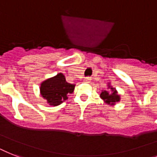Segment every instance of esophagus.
<instances>
[{
    "label": "esophagus",
    "mask_w": 157,
    "mask_h": 157,
    "mask_svg": "<svg viewBox=\"0 0 157 157\" xmlns=\"http://www.w3.org/2000/svg\"><path fill=\"white\" fill-rule=\"evenodd\" d=\"M84 81H85V82H86V83H90V81H91V78H90V77H89V76H88V77H85V80H84Z\"/></svg>",
    "instance_id": "34e87169"
}]
</instances>
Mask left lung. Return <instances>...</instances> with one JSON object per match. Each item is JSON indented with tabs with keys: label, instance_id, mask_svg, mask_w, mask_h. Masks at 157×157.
Masks as SVG:
<instances>
[{
	"label": "left lung",
	"instance_id": "left-lung-1",
	"mask_svg": "<svg viewBox=\"0 0 157 157\" xmlns=\"http://www.w3.org/2000/svg\"><path fill=\"white\" fill-rule=\"evenodd\" d=\"M108 88H109L110 90H111L110 93L109 91L104 90L100 94V97L101 98V99L105 101V103H107L109 105H114V103L118 102V101H120V96L118 95L115 89L112 88L111 86H109Z\"/></svg>",
	"mask_w": 157,
	"mask_h": 157
}]
</instances>
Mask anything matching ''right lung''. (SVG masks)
Instances as JSON below:
<instances>
[{"mask_svg":"<svg viewBox=\"0 0 157 157\" xmlns=\"http://www.w3.org/2000/svg\"><path fill=\"white\" fill-rule=\"evenodd\" d=\"M75 85L66 81L65 76L59 73L43 81L40 86V93L51 105H58L67 99V94L74 91Z\"/></svg>","mask_w":157,"mask_h":157,"instance_id":"right-lung-1","label":"right lung"}]
</instances>
